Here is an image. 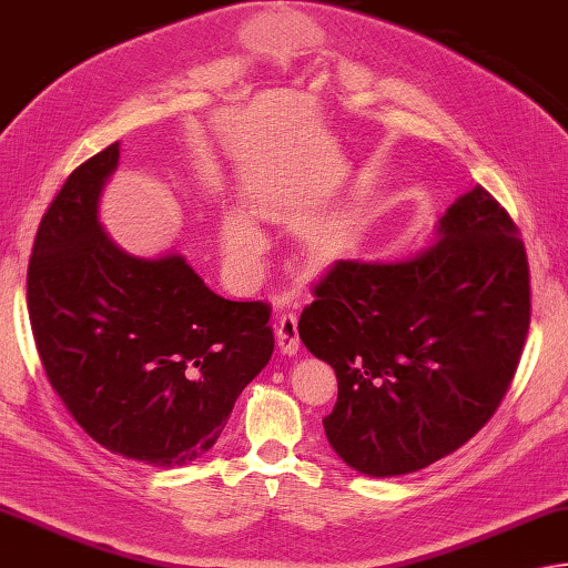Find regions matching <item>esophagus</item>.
Instances as JSON below:
<instances>
[{
  "mask_svg": "<svg viewBox=\"0 0 568 568\" xmlns=\"http://www.w3.org/2000/svg\"><path fill=\"white\" fill-rule=\"evenodd\" d=\"M276 328V343L284 355H294L298 351V318L294 314H282L274 323Z\"/></svg>",
  "mask_w": 568,
  "mask_h": 568,
  "instance_id": "1",
  "label": "esophagus"
}]
</instances>
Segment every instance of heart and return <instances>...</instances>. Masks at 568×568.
Instances as JSON below:
<instances>
[{"label":"heart","mask_w":568,"mask_h":568,"mask_svg":"<svg viewBox=\"0 0 568 568\" xmlns=\"http://www.w3.org/2000/svg\"><path fill=\"white\" fill-rule=\"evenodd\" d=\"M220 240H223V250L227 260L235 264L237 270H245L250 264L260 257L264 250V240L260 230L254 227L252 220L240 213H230L223 220V227H220Z\"/></svg>","instance_id":"b5f03b06"}]
</instances>
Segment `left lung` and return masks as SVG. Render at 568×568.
Here are the masks:
<instances>
[{
	"label": "left lung",
	"instance_id": "8db88e82",
	"mask_svg": "<svg viewBox=\"0 0 568 568\" xmlns=\"http://www.w3.org/2000/svg\"><path fill=\"white\" fill-rule=\"evenodd\" d=\"M436 233L412 260H338L298 318L301 341L338 377L328 444L373 478L432 466L476 436L527 341L529 264L505 207L476 186Z\"/></svg>",
	"mask_w": 568,
	"mask_h": 568
}]
</instances>
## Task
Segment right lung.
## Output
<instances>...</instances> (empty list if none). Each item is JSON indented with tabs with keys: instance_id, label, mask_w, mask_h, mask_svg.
Instances as JSON below:
<instances>
[{
	"instance_id": "right-lung-1",
	"label": "right lung",
	"mask_w": 568,
	"mask_h": 568,
	"mask_svg": "<svg viewBox=\"0 0 568 568\" xmlns=\"http://www.w3.org/2000/svg\"><path fill=\"white\" fill-rule=\"evenodd\" d=\"M120 142L65 179L33 240V341L65 409L112 454L176 468L223 434L270 363L272 308L205 286L181 254L132 257L98 220Z\"/></svg>"
}]
</instances>
